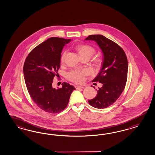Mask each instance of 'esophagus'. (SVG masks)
I'll use <instances>...</instances> for the list:
<instances>
[{
    "mask_svg": "<svg viewBox=\"0 0 155 155\" xmlns=\"http://www.w3.org/2000/svg\"><path fill=\"white\" fill-rule=\"evenodd\" d=\"M75 87L76 89H84V88L83 86H75Z\"/></svg>",
    "mask_w": 155,
    "mask_h": 155,
    "instance_id": "34e87169",
    "label": "esophagus"
}]
</instances>
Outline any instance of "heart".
Returning a JSON list of instances; mask_svg holds the SVG:
<instances>
[{"label":"heart","instance_id":"obj_1","mask_svg":"<svg viewBox=\"0 0 155 155\" xmlns=\"http://www.w3.org/2000/svg\"><path fill=\"white\" fill-rule=\"evenodd\" d=\"M77 49L80 54V57H88L90 58L94 54L95 50L94 48L89 45L86 44H80L77 45ZM66 52L64 51L62 53L61 57V61L64 60ZM96 63L98 65L101 64V60L97 58L96 60ZM89 73V71L86 69L82 70H72L67 74V77L69 80L75 83H81L84 80V76Z\"/></svg>","mask_w":155,"mask_h":155}]
</instances>
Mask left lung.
<instances>
[{
	"mask_svg": "<svg viewBox=\"0 0 155 155\" xmlns=\"http://www.w3.org/2000/svg\"><path fill=\"white\" fill-rule=\"evenodd\" d=\"M85 40L97 42L103 54L102 68L93 80L102 83V86L99 87L97 95L89 103L95 108H107L117 100L124 89L128 71L127 57L121 47L103 35H90Z\"/></svg>",
	"mask_w": 155,
	"mask_h": 155,
	"instance_id": "left-lung-1",
	"label": "left lung"
}]
</instances>
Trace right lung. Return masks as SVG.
<instances>
[{
	"instance_id": "add662e5",
	"label": "right lung",
	"mask_w": 155,
	"mask_h": 155,
	"mask_svg": "<svg viewBox=\"0 0 155 155\" xmlns=\"http://www.w3.org/2000/svg\"><path fill=\"white\" fill-rule=\"evenodd\" d=\"M71 39L51 38L29 53L24 62L23 73L28 93L42 110L52 114L63 111L69 103L75 87L64 82L62 87H53L54 77L58 75L61 52Z\"/></svg>"
}]
</instances>
